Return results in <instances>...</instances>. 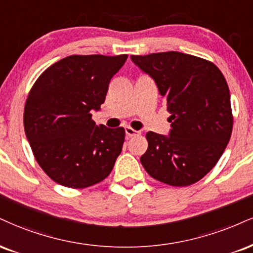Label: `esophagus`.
<instances>
[{
    "instance_id": "obj_1",
    "label": "esophagus",
    "mask_w": 253,
    "mask_h": 253,
    "mask_svg": "<svg viewBox=\"0 0 253 253\" xmlns=\"http://www.w3.org/2000/svg\"><path fill=\"white\" fill-rule=\"evenodd\" d=\"M125 132H126L127 138H132V136L140 134V132H138V130H135L133 128H130V127H126V128H125Z\"/></svg>"
}]
</instances>
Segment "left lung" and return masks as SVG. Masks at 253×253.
<instances>
[{
  "instance_id": "1",
  "label": "left lung",
  "mask_w": 253,
  "mask_h": 253,
  "mask_svg": "<svg viewBox=\"0 0 253 253\" xmlns=\"http://www.w3.org/2000/svg\"><path fill=\"white\" fill-rule=\"evenodd\" d=\"M130 60L156 82L171 113L169 135L148 132L140 158L148 174L171 186H188L213 169L232 133L230 90L213 63L166 51L132 55Z\"/></svg>"
}]
</instances>
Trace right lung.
Wrapping results in <instances>:
<instances>
[{
  "label": "right lung",
  "instance_id": "obj_1",
  "mask_svg": "<svg viewBox=\"0 0 253 253\" xmlns=\"http://www.w3.org/2000/svg\"><path fill=\"white\" fill-rule=\"evenodd\" d=\"M127 55H71L42 73L24 106V132L39 165L57 184L84 188L113 169L123 127L96 125L111 79Z\"/></svg>",
  "mask_w": 253,
  "mask_h": 253
}]
</instances>
